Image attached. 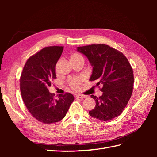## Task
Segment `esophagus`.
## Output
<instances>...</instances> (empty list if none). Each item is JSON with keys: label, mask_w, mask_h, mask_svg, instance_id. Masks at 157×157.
Instances as JSON below:
<instances>
[{"label": "esophagus", "mask_w": 157, "mask_h": 157, "mask_svg": "<svg viewBox=\"0 0 157 157\" xmlns=\"http://www.w3.org/2000/svg\"><path fill=\"white\" fill-rule=\"evenodd\" d=\"M76 97L78 98H80V99H84V98H86L87 96H84V95H82V94H78L76 96Z\"/></svg>", "instance_id": "esophagus-1"}]
</instances>
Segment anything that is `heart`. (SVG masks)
<instances>
[{
	"instance_id": "b5f03b06",
	"label": "heart",
	"mask_w": 157,
	"mask_h": 157,
	"mask_svg": "<svg viewBox=\"0 0 157 157\" xmlns=\"http://www.w3.org/2000/svg\"><path fill=\"white\" fill-rule=\"evenodd\" d=\"M70 61L71 63H73L78 61H84V58L80 54L74 52V53H72L70 55ZM83 80L84 78L81 77L72 78L69 80V84L70 86L73 90H78L80 88Z\"/></svg>"
}]
</instances>
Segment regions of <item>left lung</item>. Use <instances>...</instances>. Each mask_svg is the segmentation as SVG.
Returning <instances> with one entry per match:
<instances>
[{"mask_svg": "<svg viewBox=\"0 0 157 157\" xmlns=\"http://www.w3.org/2000/svg\"><path fill=\"white\" fill-rule=\"evenodd\" d=\"M77 50L88 58L92 66L90 81L98 80L103 86L102 96L91 95L96 107L90 115L100 121H111L126 107L134 85V73L129 61L122 52L108 45L99 44L79 46Z\"/></svg>", "mask_w": 157, "mask_h": 157, "instance_id": "1", "label": "left lung"}]
</instances>
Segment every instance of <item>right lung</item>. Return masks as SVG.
<instances>
[{"instance_id":"obj_1","label":"right lung","mask_w":157,"mask_h":157,"mask_svg":"<svg viewBox=\"0 0 157 157\" xmlns=\"http://www.w3.org/2000/svg\"><path fill=\"white\" fill-rule=\"evenodd\" d=\"M63 46H48L28 59L20 78L23 101L31 115L44 124L59 122L65 117L74 96L70 93L59 95L49 92L51 80L56 78L55 67Z\"/></svg>"}]
</instances>
